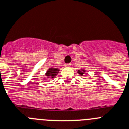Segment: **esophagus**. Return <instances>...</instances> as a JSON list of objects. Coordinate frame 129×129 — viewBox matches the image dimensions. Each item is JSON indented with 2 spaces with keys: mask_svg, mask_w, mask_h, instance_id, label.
<instances>
[{
  "mask_svg": "<svg viewBox=\"0 0 129 129\" xmlns=\"http://www.w3.org/2000/svg\"><path fill=\"white\" fill-rule=\"evenodd\" d=\"M66 67H71V64L69 63V64H65V65H64Z\"/></svg>",
  "mask_w": 129,
  "mask_h": 129,
  "instance_id": "34e87169",
  "label": "esophagus"
}]
</instances>
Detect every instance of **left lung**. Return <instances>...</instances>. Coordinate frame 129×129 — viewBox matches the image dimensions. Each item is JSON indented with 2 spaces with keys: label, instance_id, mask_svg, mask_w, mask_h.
Segmentation results:
<instances>
[{
  "label": "left lung",
  "instance_id": "1",
  "mask_svg": "<svg viewBox=\"0 0 129 129\" xmlns=\"http://www.w3.org/2000/svg\"><path fill=\"white\" fill-rule=\"evenodd\" d=\"M77 73H79L81 76H83V75H84V73H86V71L84 69H81L79 70V71H77Z\"/></svg>",
  "mask_w": 129,
  "mask_h": 129
}]
</instances>
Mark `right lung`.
Instances as JSON below:
<instances>
[{"label":"right lung","mask_w":129,"mask_h":129,"mask_svg":"<svg viewBox=\"0 0 129 129\" xmlns=\"http://www.w3.org/2000/svg\"><path fill=\"white\" fill-rule=\"evenodd\" d=\"M59 71L60 69L50 67L47 70V73H45V75L47 79H54V77H56V75H58Z\"/></svg>","instance_id":"obj_1"}]
</instances>
